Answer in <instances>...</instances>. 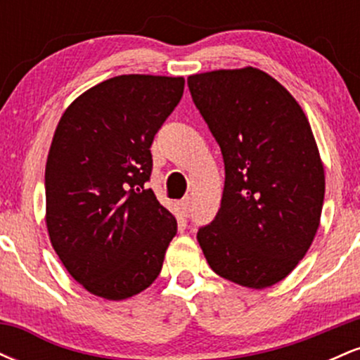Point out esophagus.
Segmentation results:
<instances>
[{
	"label": "esophagus",
	"instance_id": "esophagus-1",
	"mask_svg": "<svg viewBox=\"0 0 360 360\" xmlns=\"http://www.w3.org/2000/svg\"><path fill=\"white\" fill-rule=\"evenodd\" d=\"M181 210H183V213L186 214V217H189V213H191V198L189 196H186V198H183V200H181Z\"/></svg>",
	"mask_w": 360,
	"mask_h": 360
}]
</instances>
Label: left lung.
<instances>
[{"label": "left lung", "mask_w": 360, "mask_h": 360, "mask_svg": "<svg viewBox=\"0 0 360 360\" xmlns=\"http://www.w3.org/2000/svg\"><path fill=\"white\" fill-rule=\"evenodd\" d=\"M188 86L225 164L220 210L198 242L218 276L269 288L298 266L320 225L325 172L311 127L255 68L194 74Z\"/></svg>", "instance_id": "obj_1"}]
</instances>
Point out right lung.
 <instances>
[{
	"label": "right lung",
	"instance_id": "obj_1",
	"mask_svg": "<svg viewBox=\"0 0 360 360\" xmlns=\"http://www.w3.org/2000/svg\"><path fill=\"white\" fill-rule=\"evenodd\" d=\"M184 77L127 74L82 93L62 115L45 166L47 230L89 292L125 300L150 286L177 232L147 181L155 134Z\"/></svg>",
	"mask_w": 360,
	"mask_h": 360
}]
</instances>
